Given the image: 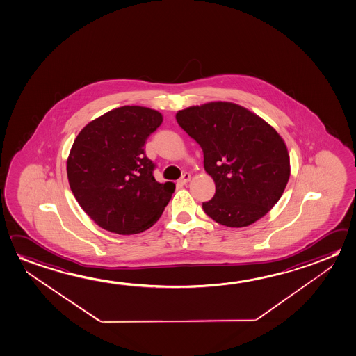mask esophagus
I'll return each instance as SVG.
<instances>
[{"instance_id":"34e87169","label":"esophagus","mask_w":356,"mask_h":356,"mask_svg":"<svg viewBox=\"0 0 356 356\" xmlns=\"http://www.w3.org/2000/svg\"><path fill=\"white\" fill-rule=\"evenodd\" d=\"M191 178H192V177H191V175H189V173H184V175H183V177H181V179L178 181V184H179V186H186V183L191 181Z\"/></svg>"}]
</instances>
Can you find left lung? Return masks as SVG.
I'll return each instance as SVG.
<instances>
[{"mask_svg":"<svg viewBox=\"0 0 356 356\" xmlns=\"http://www.w3.org/2000/svg\"><path fill=\"white\" fill-rule=\"evenodd\" d=\"M177 122L202 147L215 194L205 214L229 227L265 216L282 197L291 173L287 147L277 131L236 104L214 102L178 111Z\"/></svg>","mask_w":356,"mask_h":356,"instance_id":"8db88e82","label":"left lung"}]
</instances>
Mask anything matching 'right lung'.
Segmentation results:
<instances>
[{"label":"right lung","mask_w":356,"mask_h":356,"mask_svg":"<svg viewBox=\"0 0 356 356\" xmlns=\"http://www.w3.org/2000/svg\"><path fill=\"white\" fill-rule=\"evenodd\" d=\"M163 121L152 108L122 106L80 131L67 161L69 186L97 225L120 235L145 232L159 220L175 186L154 179L145 143Z\"/></svg>","instance_id":"obj_1"}]
</instances>
